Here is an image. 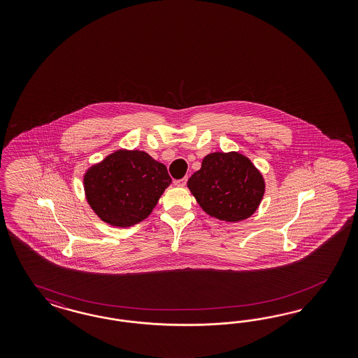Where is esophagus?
<instances>
[{
	"label": "esophagus",
	"instance_id": "esophagus-1",
	"mask_svg": "<svg viewBox=\"0 0 358 358\" xmlns=\"http://www.w3.org/2000/svg\"><path fill=\"white\" fill-rule=\"evenodd\" d=\"M186 182H187V177H184V178H181V180H176V181H174V184L177 185V186H180V187H184Z\"/></svg>",
	"mask_w": 358,
	"mask_h": 358
}]
</instances>
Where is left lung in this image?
<instances>
[{
	"instance_id": "8db88e82",
	"label": "left lung",
	"mask_w": 358,
	"mask_h": 358,
	"mask_svg": "<svg viewBox=\"0 0 358 358\" xmlns=\"http://www.w3.org/2000/svg\"><path fill=\"white\" fill-rule=\"evenodd\" d=\"M187 187L210 217L240 222L257 210L265 182L244 155L214 152L207 155L201 169L189 178Z\"/></svg>"
}]
</instances>
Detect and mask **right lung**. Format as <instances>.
<instances>
[{
	"mask_svg": "<svg viewBox=\"0 0 358 358\" xmlns=\"http://www.w3.org/2000/svg\"><path fill=\"white\" fill-rule=\"evenodd\" d=\"M172 178L164 164L143 151L118 150L84 176L87 203L103 222L130 227L157 205Z\"/></svg>",
	"mask_w": 358,
	"mask_h": 358,
	"instance_id": "1",
	"label": "right lung"
}]
</instances>
